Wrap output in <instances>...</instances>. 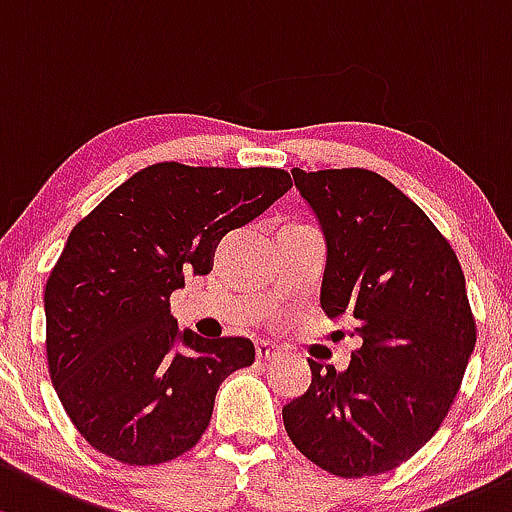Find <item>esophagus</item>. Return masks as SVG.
Returning a JSON list of instances; mask_svg holds the SVG:
<instances>
[{
	"label": "esophagus",
	"mask_w": 512,
	"mask_h": 512,
	"mask_svg": "<svg viewBox=\"0 0 512 512\" xmlns=\"http://www.w3.org/2000/svg\"><path fill=\"white\" fill-rule=\"evenodd\" d=\"M255 353H257V360L267 363V360L279 358V355H282V348H279L277 343H272V341H257L255 343Z\"/></svg>",
	"instance_id": "obj_1"
}]
</instances>
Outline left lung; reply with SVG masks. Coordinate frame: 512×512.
Segmentation results:
<instances>
[{
	"instance_id": "obj_1",
	"label": "left lung",
	"mask_w": 512,
	"mask_h": 512,
	"mask_svg": "<svg viewBox=\"0 0 512 512\" xmlns=\"http://www.w3.org/2000/svg\"><path fill=\"white\" fill-rule=\"evenodd\" d=\"M326 235L321 306L351 314L363 346L346 370L309 360L284 405L294 446L341 478L387 473L437 434L476 346L456 252L427 213L368 169H294Z\"/></svg>"
}]
</instances>
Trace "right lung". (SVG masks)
<instances>
[{
  "label": "right lung",
  "mask_w": 512,
  "mask_h": 512,
  "mask_svg": "<svg viewBox=\"0 0 512 512\" xmlns=\"http://www.w3.org/2000/svg\"><path fill=\"white\" fill-rule=\"evenodd\" d=\"M289 188L284 169L159 161L71 230L43 294L46 355L58 400L93 449L152 466L198 444L220 383L255 363V346L179 333L169 299L213 270L225 233Z\"/></svg>",
  "instance_id": "obj_1"
}]
</instances>
